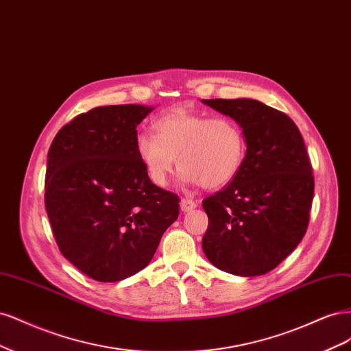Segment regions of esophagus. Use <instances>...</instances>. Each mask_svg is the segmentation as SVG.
Instances as JSON below:
<instances>
[{
    "label": "esophagus",
    "mask_w": 351,
    "mask_h": 351,
    "mask_svg": "<svg viewBox=\"0 0 351 351\" xmlns=\"http://www.w3.org/2000/svg\"><path fill=\"white\" fill-rule=\"evenodd\" d=\"M197 201H194V199H189V198H182L180 199V210H182L184 213H188V211H191V210H194V208H197Z\"/></svg>",
    "instance_id": "34e87169"
}]
</instances>
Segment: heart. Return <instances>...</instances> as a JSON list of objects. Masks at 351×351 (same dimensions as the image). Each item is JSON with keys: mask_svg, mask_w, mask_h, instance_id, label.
Here are the masks:
<instances>
[{"mask_svg": "<svg viewBox=\"0 0 351 351\" xmlns=\"http://www.w3.org/2000/svg\"><path fill=\"white\" fill-rule=\"evenodd\" d=\"M153 128L158 138L140 134L137 153L156 185L169 184L176 159L185 182L206 189L228 185L239 172L246 141L236 121L175 109L157 118Z\"/></svg>", "mask_w": 351, "mask_h": 351, "instance_id": "obj_1", "label": "heart"}]
</instances>
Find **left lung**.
<instances>
[{
  "mask_svg": "<svg viewBox=\"0 0 351 351\" xmlns=\"http://www.w3.org/2000/svg\"><path fill=\"white\" fill-rule=\"evenodd\" d=\"M239 123L246 154L232 182L202 201L208 229L202 251L219 269L263 276L306 233L313 198L312 165L296 123L254 99H202Z\"/></svg>",
  "mask_w": 351,
  "mask_h": 351,
  "instance_id": "obj_1",
  "label": "left lung"
}]
</instances>
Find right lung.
Returning <instances> with one entry per match:
<instances>
[{
	"instance_id": "1",
	"label": "right lung",
	"mask_w": 351,
	"mask_h": 351,
	"mask_svg": "<svg viewBox=\"0 0 351 351\" xmlns=\"http://www.w3.org/2000/svg\"><path fill=\"white\" fill-rule=\"evenodd\" d=\"M154 108L99 106L64 125L49 147L45 207L61 254L101 282L150 264L179 198L156 186L137 153V125Z\"/></svg>"
}]
</instances>
